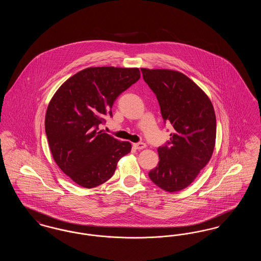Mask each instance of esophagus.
Masks as SVG:
<instances>
[{"mask_svg": "<svg viewBox=\"0 0 261 261\" xmlns=\"http://www.w3.org/2000/svg\"><path fill=\"white\" fill-rule=\"evenodd\" d=\"M133 147L136 149H143L146 148V144H144V143H135V144H133Z\"/></svg>", "mask_w": 261, "mask_h": 261, "instance_id": "obj_1", "label": "esophagus"}]
</instances>
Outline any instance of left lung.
Instances as JSON below:
<instances>
[{
  "label": "left lung",
  "mask_w": 261,
  "mask_h": 261,
  "mask_svg": "<svg viewBox=\"0 0 261 261\" xmlns=\"http://www.w3.org/2000/svg\"><path fill=\"white\" fill-rule=\"evenodd\" d=\"M155 94L164 122L174 128L170 142L158 149L160 162L149 179L173 193L189 186L211 161L216 139V117L207 95L176 70L141 68Z\"/></svg>",
  "instance_id": "1"
}]
</instances>
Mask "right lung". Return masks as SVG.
<instances>
[{
	"mask_svg": "<svg viewBox=\"0 0 261 261\" xmlns=\"http://www.w3.org/2000/svg\"><path fill=\"white\" fill-rule=\"evenodd\" d=\"M139 68L88 67L68 78L49 102L45 130L54 161L73 182H107L131 144L99 131L114 100L140 79Z\"/></svg>",
	"mask_w": 261,
	"mask_h": 261,
	"instance_id": "right-lung-1",
	"label": "right lung"
}]
</instances>
